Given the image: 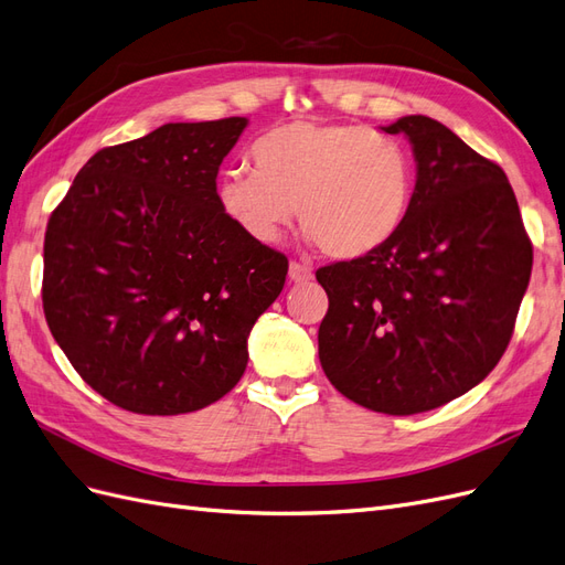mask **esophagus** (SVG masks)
<instances>
[{
    "label": "esophagus",
    "mask_w": 565,
    "mask_h": 565,
    "mask_svg": "<svg viewBox=\"0 0 565 565\" xmlns=\"http://www.w3.org/2000/svg\"><path fill=\"white\" fill-rule=\"evenodd\" d=\"M313 278V273L309 266H303L299 262H292L289 264V280L292 282H309Z\"/></svg>",
    "instance_id": "1"
}]
</instances>
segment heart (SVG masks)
<instances>
[{"label":"heart","mask_w":565,"mask_h":565,"mask_svg":"<svg viewBox=\"0 0 565 565\" xmlns=\"http://www.w3.org/2000/svg\"><path fill=\"white\" fill-rule=\"evenodd\" d=\"M254 169H228L216 202L249 241L276 245L299 221L334 259H361L396 235L413 207L415 162L365 125L287 122L252 143Z\"/></svg>","instance_id":"obj_1"}]
</instances>
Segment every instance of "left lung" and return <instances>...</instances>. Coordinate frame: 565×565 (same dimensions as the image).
Wrapping results in <instances>:
<instances>
[{
  "label": "left lung",
  "instance_id": "1",
  "mask_svg": "<svg viewBox=\"0 0 565 565\" xmlns=\"http://www.w3.org/2000/svg\"><path fill=\"white\" fill-rule=\"evenodd\" d=\"M382 129L413 143V207L377 252L316 270L330 299L318 355L349 401L417 415L459 398L500 363L533 245L500 164L431 117Z\"/></svg>",
  "mask_w": 565,
  "mask_h": 565
}]
</instances>
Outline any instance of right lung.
<instances>
[{
  "label": "right lung",
  "instance_id": "1",
  "mask_svg": "<svg viewBox=\"0 0 565 565\" xmlns=\"http://www.w3.org/2000/svg\"><path fill=\"white\" fill-rule=\"evenodd\" d=\"M247 117L162 125L98 150L51 212L49 330L96 393L136 415H183L241 382L247 337L278 299L287 256L216 202Z\"/></svg>",
  "mask_w": 565,
  "mask_h": 565
}]
</instances>
